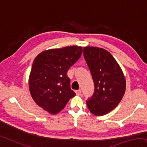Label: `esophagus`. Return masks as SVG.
Segmentation results:
<instances>
[{"instance_id": "1", "label": "esophagus", "mask_w": 147, "mask_h": 147, "mask_svg": "<svg viewBox=\"0 0 147 147\" xmlns=\"http://www.w3.org/2000/svg\"><path fill=\"white\" fill-rule=\"evenodd\" d=\"M75 93H76V95H77V96H80V95H81V90H76Z\"/></svg>"}]
</instances>
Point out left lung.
I'll return each instance as SVG.
<instances>
[{"label": "left lung", "mask_w": 147, "mask_h": 147, "mask_svg": "<svg viewBox=\"0 0 147 147\" xmlns=\"http://www.w3.org/2000/svg\"><path fill=\"white\" fill-rule=\"evenodd\" d=\"M83 55L94 84V92L86 100V105L93 115H105L117 107L123 98L125 77L115 58L105 49L85 47Z\"/></svg>", "instance_id": "8db88e82"}]
</instances>
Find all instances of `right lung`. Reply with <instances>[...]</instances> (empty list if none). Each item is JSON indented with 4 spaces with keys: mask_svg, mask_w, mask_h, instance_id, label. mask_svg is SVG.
Instances as JSON below:
<instances>
[{
    "mask_svg": "<svg viewBox=\"0 0 147 147\" xmlns=\"http://www.w3.org/2000/svg\"><path fill=\"white\" fill-rule=\"evenodd\" d=\"M81 47L42 51L35 58L28 79L30 93L37 105L51 115L65 108L76 94L71 89L67 71L79 59Z\"/></svg>",
    "mask_w": 147,
    "mask_h": 147,
    "instance_id": "add662e5",
    "label": "right lung"
}]
</instances>
